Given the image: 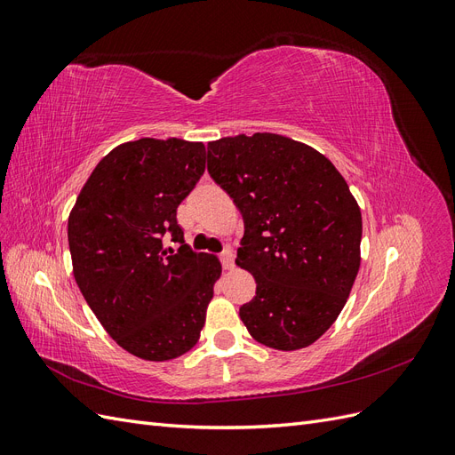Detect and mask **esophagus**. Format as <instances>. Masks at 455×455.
<instances>
[{"instance_id": "1", "label": "esophagus", "mask_w": 455, "mask_h": 455, "mask_svg": "<svg viewBox=\"0 0 455 455\" xmlns=\"http://www.w3.org/2000/svg\"><path fill=\"white\" fill-rule=\"evenodd\" d=\"M220 259H222V266H224V269H233V266H235V252H233V249L231 246H228V249L220 254Z\"/></svg>"}]
</instances>
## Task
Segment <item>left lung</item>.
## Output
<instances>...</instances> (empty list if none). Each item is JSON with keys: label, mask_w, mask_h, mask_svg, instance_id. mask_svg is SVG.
I'll return each mask as SVG.
<instances>
[{"label": "left lung", "mask_w": 455, "mask_h": 455, "mask_svg": "<svg viewBox=\"0 0 455 455\" xmlns=\"http://www.w3.org/2000/svg\"><path fill=\"white\" fill-rule=\"evenodd\" d=\"M206 169L237 204V266L256 279L239 309L251 336L296 351L334 324L361 266L363 218L347 182L319 151L273 132L206 146Z\"/></svg>", "instance_id": "left-lung-1"}]
</instances>
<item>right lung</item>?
I'll return each mask as SVG.
<instances>
[{
    "label": "right lung",
    "mask_w": 455,
    "mask_h": 455,
    "mask_svg": "<svg viewBox=\"0 0 455 455\" xmlns=\"http://www.w3.org/2000/svg\"><path fill=\"white\" fill-rule=\"evenodd\" d=\"M204 172V144L140 139L96 164L68 220L74 277L117 346L144 361H171L196 346L222 273L194 252L176 209ZM169 235L178 253L162 246Z\"/></svg>",
    "instance_id": "add662e5"
}]
</instances>
